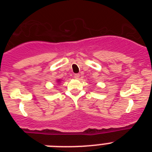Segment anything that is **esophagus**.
Listing matches in <instances>:
<instances>
[{
	"instance_id": "34e87169",
	"label": "esophagus",
	"mask_w": 152,
	"mask_h": 152,
	"mask_svg": "<svg viewBox=\"0 0 152 152\" xmlns=\"http://www.w3.org/2000/svg\"><path fill=\"white\" fill-rule=\"evenodd\" d=\"M80 77V75L79 74H75V79H78Z\"/></svg>"
}]
</instances>
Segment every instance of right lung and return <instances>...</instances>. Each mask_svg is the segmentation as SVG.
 <instances>
[{
	"mask_svg": "<svg viewBox=\"0 0 152 152\" xmlns=\"http://www.w3.org/2000/svg\"><path fill=\"white\" fill-rule=\"evenodd\" d=\"M61 79H57V80H56V82H57V84H58L61 83Z\"/></svg>",
	"mask_w": 152,
	"mask_h": 152,
	"instance_id": "1",
	"label": "right lung"
}]
</instances>
